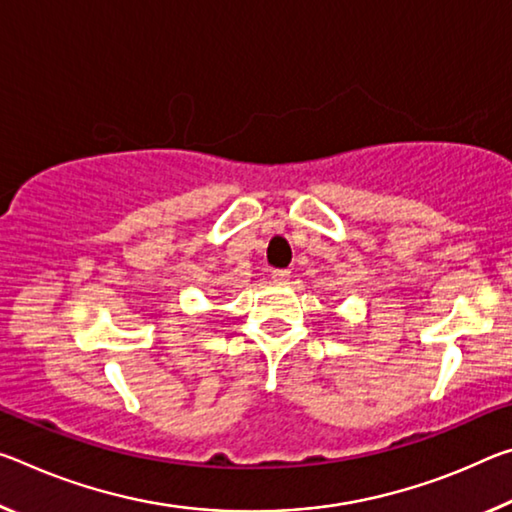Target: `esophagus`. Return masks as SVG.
I'll list each match as a JSON object with an SVG mask.
<instances>
[{
  "instance_id": "obj_1",
  "label": "esophagus",
  "mask_w": 512,
  "mask_h": 512,
  "mask_svg": "<svg viewBox=\"0 0 512 512\" xmlns=\"http://www.w3.org/2000/svg\"><path fill=\"white\" fill-rule=\"evenodd\" d=\"M271 278H273V282H278V285H287L289 278H291V271H287V269H278V271H273V273H271Z\"/></svg>"
}]
</instances>
